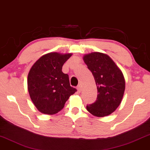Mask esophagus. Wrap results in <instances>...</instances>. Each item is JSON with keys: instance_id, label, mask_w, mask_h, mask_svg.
I'll use <instances>...</instances> for the list:
<instances>
[{"instance_id": "1", "label": "esophagus", "mask_w": 150, "mask_h": 150, "mask_svg": "<svg viewBox=\"0 0 150 150\" xmlns=\"http://www.w3.org/2000/svg\"><path fill=\"white\" fill-rule=\"evenodd\" d=\"M77 90H78V92H79V93L81 92V91H82V86H81V85H80V84H79V85L77 86Z\"/></svg>"}]
</instances>
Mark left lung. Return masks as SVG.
Instances as JSON below:
<instances>
[{
	"label": "left lung",
	"instance_id": "1",
	"mask_svg": "<svg viewBox=\"0 0 150 150\" xmlns=\"http://www.w3.org/2000/svg\"><path fill=\"white\" fill-rule=\"evenodd\" d=\"M83 60L94 76L97 88V100L86 105V110L95 116H108L122 99L125 90L122 72L106 54L93 52L84 55Z\"/></svg>",
	"mask_w": 150,
	"mask_h": 150
}]
</instances>
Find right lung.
I'll use <instances>...</instances> for the list:
<instances>
[{"label": "right lung", "instance_id": "add662e5", "mask_svg": "<svg viewBox=\"0 0 150 150\" xmlns=\"http://www.w3.org/2000/svg\"><path fill=\"white\" fill-rule=\"evenodd\" d=\"M72 54L49 53L34 63L28 76V88L30 98L39 112L55 114L76 89L71 87L62 66Z\"/></svg>", "mask_w": 150, "mask_h": 150}]
</instances>
